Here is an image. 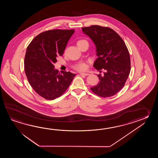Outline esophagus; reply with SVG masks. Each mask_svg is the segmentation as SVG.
Wrapping results in <instances>:
<instances>
[{
  "instance_id": "obj_1",
  "label": "esophagus",
  "mask_w": 158,
  "mask_h": 158,
  "mask_svg": "<svg viewBox=\"0 0 158 158\" xmlns=\"http://www.w3.org/2000/svg\"><path fill=\"white\" fill-rule=\"evenodd\" d=\"M80 74L81 75H82V76H85L90 75V74H89V73H81Z\"/></svg>"
}]
</instances>
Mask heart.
Here are the masks:
<instances>
[{
	"label": "heart",
	"instance_id": "b5f03b06",
	"mask_svg": "<svg viewBox=\"0 0 158 158\" xmlns=\"http://www.w3.org/2000/svg\"><path fill=\"white\" fill-rule=\"evenodd\" d=\"M87 42V41L84 40H79L77 42V45L78 44H80L81 43H83V42ZM73 68L76 71H80V72L85 71H86L87 69V65L85 62H80V63H78L77 64L74 65V66H73Z\"/></svg>",
	"mask_w": 158,
	"mask_h": 158
}]
</instances>
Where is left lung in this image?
<instances>
[{
  "label": "left lung",
  "mask_w": 158,
  "mask_h": 158,
  "mask_svg": "<svg viewBox=\"0 0 158 158\" xmlns=\"http://www.w3.org/2000/svg\"><path fill=\"white\" fill-rule=\"evenodd\" d=\"M84 34L90 38L96 46L98 58L93 67L104 71L98 74L99 82L90 87L94 94L101 97H110L121 90L131 71L129 52L121 37L108 27L99 25L82 27Z\"/></svg>",
  "instance_id": "1"
}]
</instances>
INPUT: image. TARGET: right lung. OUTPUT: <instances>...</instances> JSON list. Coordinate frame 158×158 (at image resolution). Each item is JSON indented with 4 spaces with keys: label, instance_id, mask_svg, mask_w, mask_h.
Here are the masks:
<instances>
[{
    "label": "right lung",
    "instance_id": "right-lung-1",
    "mask_svg": "<svg viewBox=\"0 0 158 158\" xmlns=\"http://www.w3.org/2000/svg\"><path fill=\"white\" fill-rule=\"evenodd\" d=\"M74 32V29L47 30L35 37L27 47L24 69L27 80L34 90L46 99L60 97L76 75L66 71L60 73L54 65Z\"/></svg>",
    "mask_w": 158,
    "mask_h": 158
}]
</instances>
